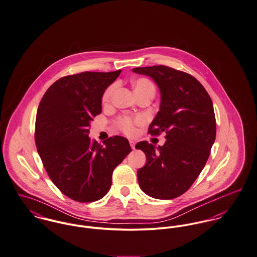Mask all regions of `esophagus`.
Returning <instances> with one entry per match:
<instances>
[{
    "mask_svg": "<svg viewBox=\"0 0 257 257\" xmlns=\"http://www.w3.org/2000/svg\"><path fill=\"white\" fill-rule=\"evenodd\" d=\"M129 143H130V146H131V148L134 150V149H135V141H133V140H130Z\"/></svg>",
    "mask_w": 257,
    "mask_h": 257,
    "instance_id": "1",
    "label": "esophagus"
}]
</instances>
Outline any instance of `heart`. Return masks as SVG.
<instances>
[{
  "label": "heart",
  "instance_id": "heart-1",
  "mask_svg": "<svg viewBox=\"0 0 257 257\" xmlns=\"http://www.w3.org/2000/svg\"><path fill=\"white\" fill-rule=\"evenodd\" d=\"M133 86H134L135 92H140L147 88H155L153 83L146 78H139V79L134 80ZM114 89L115 85H111L104 90V92L102 94V102L103 103H107L111 100ZM144 122H145V120L143 117L131 118L128 116H122L116 120V125L126 135L133 136L136 133V127L139 125H142Z\"/></svg>",
  "mask_w": 257,
  "mask_h": 257
}]
</instances>
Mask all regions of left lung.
<instances>
[{"label":"left lung","instance_id":"obj_1","mask_svg":"<svg viewBox=\"0 0 257 257\" xmlns=\"http://www.w3.org/2000/svg\"><path fill=\"white\" fill-rule=\"evenodd\" d=\"M151 77L161 91V106L149 133L166 132L167 141L158 148L137 143L147 164L137 175L143 191L157 199H172L186 192L204 169L216 139L213 102L193 76L167 66L133 69Z\"/></svg>","mask_w":257,"mask_h":257}]
</instances>
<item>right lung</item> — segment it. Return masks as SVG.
<instances>
[{
	"label": "right lung",
	"mask_w": 257,
	"mask_h": 257,
	"mask_svg": "<svg viewBox=\"0 0 257 257\" xmlns=\"http://www.w3.org/2000/svg\"><path fill=\"white\" fill-rule=\"evenodd\" d=\"M121 70L83 72L63 77L44 93L35 120V144L58 189L71 199H101L111 187L112 172L131 152L126 138L100 145L88 137L90 122L101 113V97Z\"/></svg>",
	"instance_id": "right-lung-1"
}]
</instances>
